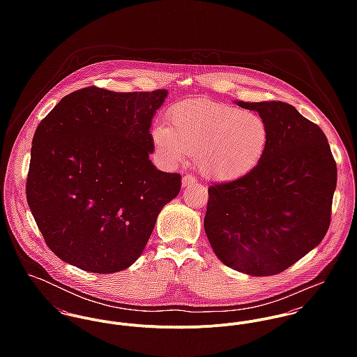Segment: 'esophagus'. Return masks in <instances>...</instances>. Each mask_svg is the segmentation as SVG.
Returning <instances> with one entry per match:
<instances>
[{
	"mask_svg": "<svg viewBox=\"0 0 357 357\" xmlns=\"http://www.w3.org/2000/svg\"><path fill=\"white\" fill-rule=\"evenodd\" d=\"M197 183V177L192 176V174H185L183 177V185L184 187H188V185H194Z\"/></svg>",
	"mask_w": 357,
	"mask_h": 357,
	"instance_id": "obj_1",
	"label": "esophagus"
}]
</instances>
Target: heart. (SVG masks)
Listing matches in <instances>:
<instances>
[{
  "mask_svg": "<svg viewBox=\"0 0 357 357\" xmlns=\"http://www.w3.org/2000/svg\"><path fill=\"white\" fill-rule=\"evenodd\" d=\"M153 139L156 153L169 163L197 153H197L201 170L215 180H232L258 163L268 132L255 112L214 100H188L172 108L166 128H155Z\"/></svg>",
  "mask_w": 357,
  "mask_h": 357,
  "instance_id": "obj_1",
  "label": "heart"
}]
</instances>
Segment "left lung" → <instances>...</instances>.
I'll use <instances>...</instances> for the list:
<instances>
[{
	"mask_svg": "<svg viewBox=\"0 0 357 357\" xmlns=\"http://www.w3.org/2000/svg\"><path fill=\"white\" fill-rule=\"evenodd\" d=\"M236 102L264 119L266 149L245 176L208 187L204 231L227 266L276 275L327 234L337 163L323 130L291 104Z\"/></svg>",
	"mask_w": 357,
	"mask_h": 357,
	"instance_id": "obj_1",
	"label": "left lung"
}]
</instances>
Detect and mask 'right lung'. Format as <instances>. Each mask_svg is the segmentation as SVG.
Instances as JSON below:
<instances>
[{"label": "right lung", "mask_w": 357, "mask_h": 357, "mask_svg": "<svg viewBox=\"0 0 357 357\" xmlns=\"http://www.w3.org/2000/svg\"><path fill=\"white\" fill-rule=\"evenodd\" d=\"M166 89L119 93L89 86L64 96L40 122L26 197L47 246L93 273L130 266L162 207L181 188L178 173L149 159L151 121Z\"/></svg>", "instance_id": "obj_1"}]
</instances>
